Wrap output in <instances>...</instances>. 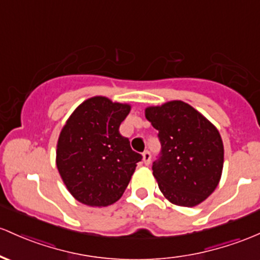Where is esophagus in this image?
Listing matches in <instances>:
<instances>
[{"instance_id": "obj_1", "label": "esophagus", "mask_w": 260, "mask_h": 260, "mask_svg": "<svg viewBox=\"0 0 260 260\" xmlns=\"http://www.w3.org/2000/svg\"><path fill=\"white\" fill-rule=\"evenodd\" d=\"M150 158H152V155H150L149 150H144V152H143V161H144L145 165L150 164Z\"/></svg>"}]
</instances>
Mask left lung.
Returning <instances> with one entry per match:
<instances>
[{"mask_svg":"<svg viewBox=\"0 0 260 260\" xmlns=\"http://www.w3.org/2000/svg\"><path fill=\"white\" fill-rule=\"evenodd\" d=\"M158 131L161 152L153 175L165 199L193 207L217 187L223 169V143L217 128L189 104L169 101L145 108Z\"/></svg>","mask_w":260,"mask_h":260,"instance_id":"obj_1","label":"left lung"}]
</instances>
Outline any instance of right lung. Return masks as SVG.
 <instances>
[{"mask_svg": "<svg viewBox=\"0 0 260 260\" xmlns=\"http://www.w3.org/2000/svg\"><path fill=\"white\" fill-rule=\"evenodd\" d=\"M129 111V105L95 96L76 107L62 127L56 168L67 189L81 204L93 207L115 204L142 160L119 133Z\"/></svg>", "mask_w": 260, "mask_h": 260, "instance_id": "right-lung-1", "label": "right lung"}]
</instances>
